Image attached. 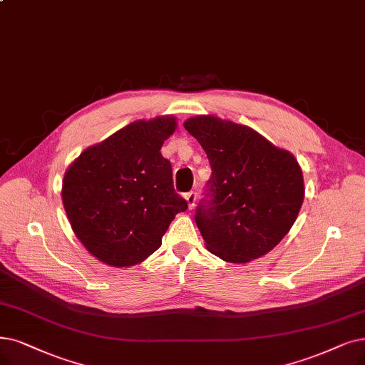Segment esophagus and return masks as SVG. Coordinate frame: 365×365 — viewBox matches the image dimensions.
I'll list each match as a JSON object with an SVG mask.
<instances>
[{
  "label": "esophagus",
  "instance_id": "34e87169",
  "mask_svg": "<svg viewBox=\"0 0 365 365\" xmlns=\"http://www.w3.org/2000/svg\"><path fill=\"white\" fill-rule=\"evenodd\" d=\"M196 199H197V193H196V192H188V193H185V200H187V203H188V208H193V207H195Z\"/></svg>",
  "mask_w": 365,
  "mask_h": 365
}]
</instances>
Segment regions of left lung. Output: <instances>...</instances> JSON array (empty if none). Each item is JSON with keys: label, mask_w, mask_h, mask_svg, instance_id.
I'll use <instances>...</instances> for the list:
<instances>
[{"label": "left lung", "mask_w": 365, "mask_h": 365, "mask_svg": "<svg viewBox=\"0 0 365 365\" xmlns=\"http://www.w3.org/2000/svg\"><path fill=\"white\" fill-rule=\"evenodd\" d=\"M184 127L211 166L195 215L207 249L232 264L271 252L294 226L304 200L297 158L253 128L217 116H195Z\"/></svg>", "instance_id": "obj_1"}]
</instances>
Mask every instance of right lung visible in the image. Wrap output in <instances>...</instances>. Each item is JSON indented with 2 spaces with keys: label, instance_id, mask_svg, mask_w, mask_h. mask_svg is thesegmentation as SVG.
<instances>
[{
  "label": "right lung",
  "instance_id": "right-lung-1",
  "mask_svg": "<svg viewBox=\"0 0 365 365\" xmlns=\"http://www.w3.org/2000/svg\"><path fill=\"white\" fill-rule=\"evenodd\" d=\"M173 116L136 121L86 148L67 169L63 203L79 241L112 267L153 255L170 222L188 203L173 188L172 166L160 153L175 132Z\"/></svg>",
  "mask_w": 365,
  "mask_h": 365
}]
</instances>
